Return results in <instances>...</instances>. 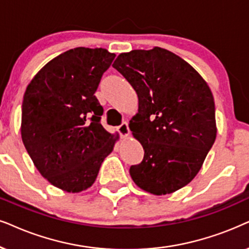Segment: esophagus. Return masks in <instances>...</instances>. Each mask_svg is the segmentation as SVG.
<instances>
[{"label":"esophagus","instance_id":"1","mask_svg":"<svg viewBox=\"0 0 249 249\" xmlns=\"http://www.w3.org/2000/svg\"><path fill=\"white\" fill-rule=\"evenodd\" d=\"M118 131L122 138H125L127 136H129V132L130 131H129V127H128L127 122H124L121 125H119Z\"/></svg>","mask_w":249,"mask_h":249}]
</instances>
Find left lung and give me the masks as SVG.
<instances>
[{
	"label": "left lung",
	"instance_id": "8db88e82",
	"mask_svg": "<svg viewBox=\"0 0 249 249\" xmlns=\"http://www.w3.org/2000/svg\"><path fill=\"white\" fill-rule=\"evenodd\" d=\"M112 66L138 97L129 128L144 148V159L130 167L132 180L154 196L188 185L217 134L207 82L188 61L159 47L120 53Z\"/></svg>",
	"mask_w": 249,
	"mask_h": 249
}]
</instances>
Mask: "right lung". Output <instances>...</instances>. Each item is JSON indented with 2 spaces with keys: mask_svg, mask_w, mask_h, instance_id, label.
Masks as SVG:
<instances>
[{
  "mask_svg": "<svg viewBox=\"0 0 249 249\" xmlns=\"http://www.w3.org/2000/svg\"><path fill=\"white\" fill-rule=\"evenodd\" d=\"M114 57L103 48H74L46 64L26 88L22 143L41 175L63 191L89 189L119 141L99 122L95 96Z\"/></svg>",
  "mask_w": 249,
  "mask_h": 249,
  "instance_id": "1",
  "label": "right lung"
}]
</instances>
